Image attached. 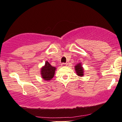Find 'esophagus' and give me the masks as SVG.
<instances>
[{"instance_id":"34e87169","label":"esophagus","mask_w":122,"mask_h":122,"mask_svg":"<svg viewBox=\"0 0 122 122\" xmlns=\"http://www.w3.org/2000/svg\"><path fill=\"white\" fill-rule=\"evenodd\" d=\"M67 64L66 63H61V66H66Z\"/></svg>"}]
</instances>
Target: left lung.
<instances>
[{"mask_svg":"<svg viewBox=\"0 0 122 122\" xmlns=\"http://www.w3.org/2000/svg\"><path fill=\"white\" fill-rule=\"evenodd\" d=\"M75 71H76V72L77 75H78V76H83L84 75V70L83 68L82 67L81 63H78V64H77L76 66H75Z\"/></svg>","mask_w":122,"mask_h":122,"instance_id":"1","label":"left lung"}]
</instances>
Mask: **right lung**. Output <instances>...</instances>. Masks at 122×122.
Returning a JSON list of instances; mask_svg holds the SVG:
<instances>
[{"mask_svg":"<svg viewBox=\"0 0 122 122\" xmlns=\"http://www.w3.org/2000/svg\"><path fill=\"white\" fill-rule=\"evenodd\" d=\"M55 67L52 66L49 62L46 61L45 66L41 69L42 78L45 81H50L54 77L56 70Z\"/></svg>","mask_w":122,"mask_h":122,"instance_id":"add662e5","label":"right lung"}]
</instances>
